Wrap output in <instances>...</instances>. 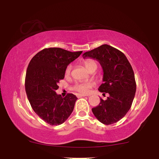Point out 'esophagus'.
Segmentation results:
<instances>
[{"instance_id": "esophagus-1", "label": "esophagus", "mask_w": 159, "mask_h": 159, "mask_svg": "<svg viewBox=\"0 0 159 159\" xmlns=\"http://www.w3.org/2000/svg\"><path fill=\"white\" fill-rule=\"evenodd\" d=\"M85 96H88V95H81V94H79V95H77V97H78V98H82V97H85Z\"/></svg>"}]
</instances>
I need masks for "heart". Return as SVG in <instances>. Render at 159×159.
I'll use <instances>...</instances> for the list:
<instances>
[{"instance_id":"heart-1","label":"heart","mask_w":159,"mask_h":159,"mask_svg":"<svg viewBox=\"0 0 159 159\" xmlns=\"http://www.w3.org/2000/svg\"><path fill=\"white\" fill-rule=\"evenodd\" d=\"M84 65L85 68L87 69L88 71L93 69H97L98 67V64L96 61L93 60H87L84 61ZM71 65H68L66 66L65 69V75L66 76H69L71 74ZM93 83L90 82H85V83H77L74 86V90L77 91L80 94H83V95H86L90 93L91 88L93 87Z\"/></svg>"}]
</instances>
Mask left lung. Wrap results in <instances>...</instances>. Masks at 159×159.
<instances>
[{"label":"left lung","mask_w":159,"mask_h":159,"mask_svg":"<svg viewBox=\"0 0 159 159\" xmlns=\"http://www.w3.org/2000/svg\"><path fill=\"white\" fill-rule=\"evenodd\" d=\"M83 57L99 61L103 70V83L98 90L109 95L106 100L100 98L99 105L92 109L93 114L103 124L118 122L130 109L136 92L130 62L122 52L107 44L85 52Z\"/></svg>","instance_id":"8db88e82"}]
</instances>
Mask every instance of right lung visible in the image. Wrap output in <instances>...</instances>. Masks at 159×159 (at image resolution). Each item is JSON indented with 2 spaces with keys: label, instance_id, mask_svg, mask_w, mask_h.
I'll use <instances>...</instances> for the list:
<instances>
[{
  "label": "right lung",
  "instance_id": "obj_1",
  "mask_svg": "<svg viewBox=\"0 0 159 159\" xmlns=\"http://www.w3.org/2000/svg\"><path fill=\"white\" fill-rule=\"evenodd\" d=\"M82 53L60 48H45L38 52L29 64L25 90L31 106L39 116L51 125L66 121L73 111L77 98L69 93L57 95V83L63 79L69 64Z\"/></svg>",
  "mask_w": 159,
  "mask_h": 159
}]
</instances>
